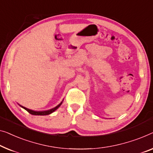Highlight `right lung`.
Wrapping results in <instances>:
<instances>
[{
    "label": "right lung",
    "mask_w": 153,
    "mask_h": 153,
    "mask_svg": "<svg viewBox=\"0 0 153 153\" xmlns=\"http://www.w3.org/2000/svg\"><path fill=\"white\" fill-rule=\"evenodd\" d=\"M62 102H61L60 104H58V106L55 107V108H52V109H50V110H48V111H32V110H30V109L27 108H25V107H24V106H20H20H21V107H22V108H23L24 109H25L27 111H28V112L30 113V114H31V115H49V114L52 113L53 112V111H56V109H58L59 107H60V106L61 105V104H62Z\"/></svg>",
    "instance_id": "obj_1"
}]
</instances>
